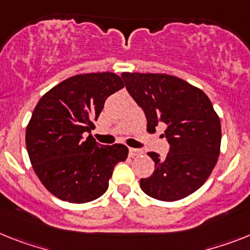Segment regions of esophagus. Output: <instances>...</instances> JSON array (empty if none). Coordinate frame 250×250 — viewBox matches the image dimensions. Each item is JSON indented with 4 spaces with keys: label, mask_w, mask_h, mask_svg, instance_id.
I'll use <instances>...</instances> for the list:
<instances>
[{
    "label": "esophagus",
    "mask_w": 250,
    "mask_h": 250,
    "mask_svg": "<svg viewBox=\"0 0 250 250\" xmlns=\"http://www.w3.org/2000/svg\"><path fill=\"white\" fill-rule=\"evenodd\" d=\"M128 151H129V156H131V157L138 156V155L142 152L141 150H138V148H133V147H129Z\"/></svg>",
    "instance_id": "esophagus-1"
}]
</instances>
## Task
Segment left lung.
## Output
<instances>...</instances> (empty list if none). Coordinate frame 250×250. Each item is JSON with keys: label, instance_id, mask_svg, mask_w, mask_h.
Masks as SVG:
<instances>
[{"label": "left lung", "instance_id": "left-lung-1", "mask_svg": "<svg viewBox=\"0 0 250 250\" xmlns=\"http://www.w3.org/2000/svg\"><path fill=\"white\" fill-rule=\"evenodd\" d=\"M122 79L145 112L147 129L164 123L170 145L165 159L148 152L155 170L140 180L141 189L165 202L186 198L206 182L220 155L221 123L212 103L201 89L167 73L123 72Z\"/></svg>", "mask_w": 250, "mask_h": 250}]
</instances>
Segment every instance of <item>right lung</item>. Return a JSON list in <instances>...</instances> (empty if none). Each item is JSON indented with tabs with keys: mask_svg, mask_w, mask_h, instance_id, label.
Instances as JSON below:
<instances>
[{
	"mask_svg": "<svg viewBox=\"0 0 250 250\" xmlns=\"http://www.w3.org/2000/svg\"><path fill=\"white\" fill-rule=\"evenodd\" d=\"M125 87L118 75L96 72L64 80L38 102L26 127L30 163L53 196L86 203L108 189L113 169L128 156L125 145L104 146L90 133L106 98Z\"/></svg>",
	"mask_w": 250,
	"mask_h": 250,
	"instance_id": "1",
	"label": "right lung"
}]
</instances>
